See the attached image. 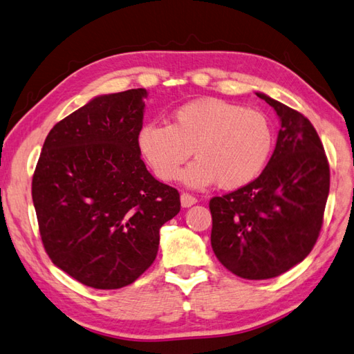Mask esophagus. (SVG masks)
Instances as JSON below:
<instances>
[{"mask_svg":"<svg viewBox=\"0 0 354 354\" xmlns=\"http://www.w3.org/2000/svg\"><path fill=\"white\" fill-rule=\"evenodd\" d=\"M180 201H182V206H183V207H191V206H194V204L197 203L198 200L195 198L194 195L187 194V192H183L182 197H180Z\"/></svg>","mask_w":354,"mask_h":354,"instance_id":"34e87169","label":"esophagus"}]
</instances>
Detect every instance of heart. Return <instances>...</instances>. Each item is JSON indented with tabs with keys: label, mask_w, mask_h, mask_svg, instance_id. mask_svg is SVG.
Here are the masks:
<instances>
[{
	"label": "heart",
	"mask_w": 354,
	"mask_h": 354,
	"mask_svg": "<svg viewBox=\"0 0 354 354\" xmlns=\"http://www.w3.org/2000/svg\"><path fill=\"white\" fill-rule=\"evenodd\" d=\"M272 129L262 112L221 98H203L178 107L172 124H147L139 147L165 182L180 174L182 165L198 157L183 172L192 187L215 183L227 189L245 186L263 171L272 151Z\"/></svg>",
	"instance_id": "b5f03b06"
}]
</instances>
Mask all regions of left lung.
I'll use <instances>...</instances> for the list:
<instances>
[{"mask_svg":"<svg viewBox=\"0 0 354 354\" xmlns=\"http://www.w3.org/2000/svg\"><path fill=\"white\" fill-rule=\"evenodd\" d=\"M257 97L280 118L276 150L253 182L209 201L214 253L248 280L277 277L310 253L330 187L327 156L312 122L263 93Z\"/></svg>","mask_w":354,"mask_h":354,"instance_id":"8db88e82","label":"left lung"}]
</instances>
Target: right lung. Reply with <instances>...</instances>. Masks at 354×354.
<instances>
[{
    "instance_id": "right-lung-1",
    "label": "right lung",
    "mask_w": 354,
    "mask_h": 354,
    "mask_svg": "<svg viewBox=\"0 0 354 354\" xmlns=\"http://www.w3.org/2000/svg\"><path fill=\"white\" fill-rule=\"evenodd\" d=\"M145 89L101 95L50 130L31 197L46 254L95 289H120L150 268L180 194L140 159Z\"/></svg>"
}]
</instances>
